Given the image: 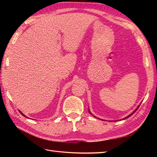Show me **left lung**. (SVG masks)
I'll use <instances>...</instances> for the list:
<instances>
[{"label":"left lung","mask_w":157,"mask_h":157,"mask_svg":"<svg viewBox=\"0 0 157 157\" xmlns=\"http://www.w3.org/2000/svg\"><path fill=\"white\" fill-rule=\"evenodd\" d=\"M139 106H140V105H139ZM139 107H137V108L136 109H135V110H134V111H133V112H132V113L131 114H129V116H127V117H125V118H123V120H124V119H127V118H129V117H130V116H131L132 115H133V114H134V113L135 112H136V110L138 109H139ZM89 113H91V114H92V113H91V111H89Z\"/></svg>","instance_id":"8db88e82"}]
</instances>
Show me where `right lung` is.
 <instances>
[{
  "label": "right lung",
  "instance_id": "1",
  "mask_svg": "<svg viewBox=\"0 0 157 157\" xmlns=\"http://www.w3.org/2000/svg\"><path fill=\"white\" fill-rule=\"evenodd\" d=\"M19 112H20V113H21V114H22V115H23V116H25V117H26V118H28V117H27V116H25V115H24V114H23V113L22 112H21V111H19Z\"/></svg>",
  "mask_w": 157,
  "mask_h": 157
}]
</instances>
